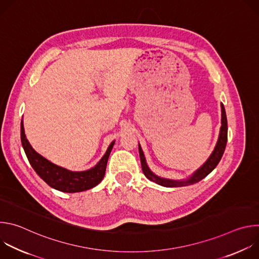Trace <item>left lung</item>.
Returning a JSON list of instances; mask_svg holds the SVG:
<instances>
[{
	"label": "left lung",
	"mask_w": 259,
	"mask_h": 259,
	"mask_svg": "<svg viewBox=\"0 0 259 259\" xmlns=\"http://www.w3.org/2000/svg\"><path fill=\"white\" fill-rule=\"evenodd\" d=\"M227 141H228V120H227V114H226L225 106L223 103H221V127H220V132H219L217 143L215 145V149L212 152V154L210 155V157L208 158V160L191 177H189L186 180H172V179L157 176L156 174H154L151 171V169L149 167H147L143 152H142L141 146L139 144L138 150H139V157H140L142 172L146 178H149L150 180L160 184V186L166 187V188H177V187L190 186V184L199 182L200 180L205 178L209 173H211L213 171V169L217 166L221 157H223V155L225 153Z\"/></svg>",
	"instance_id": "left-lung-1"
}]
</instances>
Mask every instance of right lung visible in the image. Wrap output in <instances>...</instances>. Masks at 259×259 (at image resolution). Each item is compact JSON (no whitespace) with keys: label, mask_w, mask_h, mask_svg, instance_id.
<instances>
[{"label":"right lung","mask_w":259,"mask_h":259,"mask_svg":"<svg viewBox=\"0 0 259 259\" xmlns=\"http://www.w3.org/2000/svg\"><path fill=\"white\" fill-rule=\"evenodd\" d=\"M20 138L25 155L33 170L51 188L63 193H79L90 190L102 180L106 164L115 141L109 144L104 156L91 169L86 171H70L57 166L36 153L26 139L23 121L20 124Z\"/></svg>","instance_id":"right-lung-1"}]
</instances>
